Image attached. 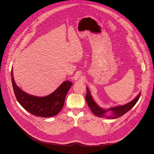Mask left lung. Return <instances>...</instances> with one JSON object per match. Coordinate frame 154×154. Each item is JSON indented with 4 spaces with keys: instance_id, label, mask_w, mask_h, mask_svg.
<instances>
[{
    "instance_id": "1",
    "label": "left lung",
    "mask_w": 154,
    "mask_h": 154,
    "mask_svg": "<svg viewBox=\"0 0 154 154\" xmlns=\"http://www.w3.org/2000/svg\"><path fill=\"white\" fill-rule=\"evenodd\" d=\"M86 89H87V93L85 98H86L87 104L91 109V112L96 116H98L100 118L105 117L108 119H116L122 116L124 114H125L131 108L134 106V105L137 103V102L139 100L140 97L141 96V93H140L133 100H131V102H130L129 103L125 105L112 107L108 109H103L100 106H99L97 104L94 102V100H93V99L92 98L90 94V90L87 87H86ZM107 111H112L113 112L112 115L111 116L106 117L104 115V113Z\"/></svg>"
}]
</instances>
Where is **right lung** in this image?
Here are the masks:
<instances>
[{"label":"right lung","instance_id":"obj_1","mask_svg":"<svg viewBox=\"0 0 154 154\" xmlns=\"http://www.w3.org/2000/svg\"><path fill=\"white\" fill-rule=\"evenodd\" d=\"M11 82L15 96L20 105L31 114L43 118L54 116L61 111L66 96L72 85L70 81H65L51 94L40 97L21 90L14 82L12 71Z\"/></svg>","mask_w":154,"mask_h":154}]
</instances>
